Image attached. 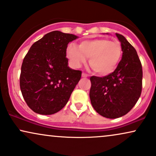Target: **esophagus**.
<instances>
[{
    "label": "esophagus",
    "instance_id": "34e87169",
    "mask_svg": "<svg viewBox=\"0 0 156 156\" xmlns=\"http://www.w3.org/2000/svg\"><path fill=\"white\" fill-rule=\"evenodd\" d=\"M82 76L83 78H87V74H85V73H84V72H82Z\"/></svg>",
    "mask_w": 156,
    "mask_h": 156
}]
</instances>
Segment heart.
I'll use <instances>...</instances> for the list:
<instances>
[{"mask_svg":"<svg viewBox=\"0 0 156 156\" xmlns=\"http://www.w3.org/2000/svg\"><path fill=\"white\" fill-rule=\"evenodd\" d=\"M122 54L120 44L105 38L84 40L79 47L70 43L66 48V55L73 67L78 68L89 58V64L94 72L103 76L116 69Z\"/></svg>","mask_w":156,"mask_h":156,"instance_id":"b5f03b06","label":"heart"}]
</instances>
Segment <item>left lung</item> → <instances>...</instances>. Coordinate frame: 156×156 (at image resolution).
<instances>
[{
  "label": "left lung",
  "instance_id": "obj_1",
  "mask_svg": "<svg viewBox=\"0 0 156 156\" xmlns=\"http://www.w3.org/2000/svg\"><path fill=\"white\" fill-rule=\"evenodd\" d=\"M123 52L115 71L103 77H90L91 104L102 116L116 119L134 106L142 92L143 69L134 48L122 34L116 33Z\"/></svg>",
  "mask_w": 156,
  "mask_h": 156
}]
</instances>
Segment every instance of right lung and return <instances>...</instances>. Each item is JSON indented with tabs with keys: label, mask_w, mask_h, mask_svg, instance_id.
Segmentation results:
<instances>
[{
	"label": "right lung",
	"mask_w": 156,
	"mask_h": 156,
	"mask_svg": "<svg viewBox=\"0 0 156 156\" xmlns=\"http://www.w3.org/2000/svg\"><path fill=\"white\" fill-rule=\"evenodd\" d=\"M78 38L53 31L35 42L25 55L21 69L20 88L34 112L51 115L66 105L81 79L82 72L68 66L66 48Z\"/></svg>",
	"instance_id": "add662e5"
}]
</instances>
